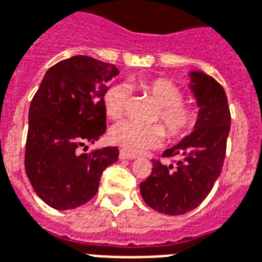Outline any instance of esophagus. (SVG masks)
Returning <instances> with one entry per match:
<instances>
[{"mask_svg":"<svg viewBox=\"0 0 262 262\" xmlns=\"http://www.w3.org/2000/svg\"><path fill=\"white\" fill-rule=\"evenodd\" d=\"M119 158H121V160H135L136 156L129 154V152H126L125 150H121V152H119Z\"/></svg>","mask_w":262,"mask_h":262,"instance_id":"obj_1","label":"esophagus"}]
</instances>
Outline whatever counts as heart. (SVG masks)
I'll list each match as a JSON object with an SVG mask.
<instances>
[{
    "mask_svg": "<svg viewBox=\"0 0 262 262\" xmlns=\"http://www.w3.org/2000/svg\"><path fill=\"white\" fill-rule=\"evenodd\" d=\"M141 90L147 93L160 105L157 119L165 125L170 137H180L190 130L195 123V111L191 106L182 104L183 94L176 84L166 79H156L140 83ZM129 97V87L126 84H114L104 94V110L106 115L116 119L125 111ZM165 136L164 127L158 123L141 125L133 121H121L112 126L110 139L129 154H140L156 148Z\"/></svg>",
    "mask_w": 262,
    "mask_h": 262,
    "instance_id": "b5f03b06",
    "label": "heart"
}]
</instances>
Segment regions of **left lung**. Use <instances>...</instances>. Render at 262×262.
Wrapping results in <instances>:
<instances>
[{
    "label": "left lung",
    "instance_id": "8db88e82",
    "mask_svg": "<svg viewBox=\"0 0 262 262\" xmlns=\"http://www.w3.org/2000/svg\"><path fill=\"white\" fill-rule=\"evenodd\" d=\"M191 93L199 106L194 129L162 157L178 161L164 165L152 160L150 176L140 183L143 200L166 215L194 210L210 194L224 165L230 112L224 87L201 71L189 72Z\"/></svg>",
    "mask_w": 262,
    "mask_h": 262
}]
</instances>
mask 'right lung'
<instances>
[{
  "instance_id": "obj_1",
  "label": "right lung",
  "mask_w": 262,
  "mask_h": 262,
  "mask_svg": "<svg viewBox=\"0 0 262 262\" xmlns=\"http://www.w3.org/2000/svg\"><path fill=\"white\" fill-rule=\"evenodd\" d=\"M118 73L112 63L75 55L50 68L33 97L25 168L36 194L55 210L92 200L104 169L118 161L116 147L80 152L105 132L102 100Z\"/></svg>"
}]
</instances>
